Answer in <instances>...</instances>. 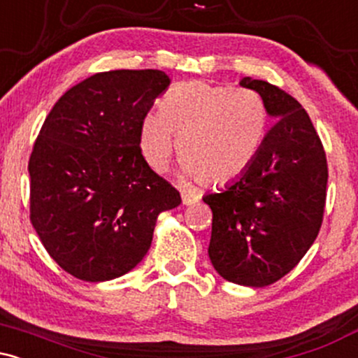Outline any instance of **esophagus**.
I'll list each match as a JSON object with an SVG mask.
<instances>
[{
  "label": "esophagus",
  "instance_id": "obj_1",
  "mask_svg": "<svg viewBox=\"0 0 358 358\" xmlns=\"http://www.w3.org/2000/svg\"><path fill=\"white\" fill-rule=\"evenodd\" d=\"M182 200H183L185 205H192V203H195L196 200H199V195H196V193L193 190H190V188H183V190H182Z\"/></svg>",
  "mask_w": 358,
  "mask_h": 358
}]
</instances>
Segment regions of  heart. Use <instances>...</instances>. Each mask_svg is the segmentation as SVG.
Here are the masks:
<instances>
[{
  "label": "heart",
  "instance_id": "heart-1",
  "mask_svg": "<svg viewBox=\"0 0 358 358\" xmlns=\"http://www.w3.org/2000/svg\"><path fill=\"white\" fill-rule=\"evenodd\" d=\"M266 121L264 102L254 90L187 82L166 94L162 116L146 117L141 151L148 165L163 170L175 134L183 173L208 185H225L252 165Z\"/></svg>",
  "mask_w": 358,
  "mask_h": 358
}]
</instances>
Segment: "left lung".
I'll return each mask as SVG.
<instances>
[{
  "mask_svg": "<svg viewBox=\"0 0 358 358\" xmlns=\"http://www.w3.org/2000/svg\"><path fill=\"white\" fill-rule=\"evenodd\" d=\"M276 119L249 170L208 193V256L236 285L262 287L286 276L311 248L323 222L328 165L322 139L301 104L266 80L244 77Z\"/></svg>",
  "mask_w": 358,
  "mask_h": 358,
  "instance_id": "obj_1",
  "label": "left lung"
}]
</instances>
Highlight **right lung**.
Returning a JSON list of instances; mask_svg holds the SVG:
<instances>
[{"label":"right lung","mask_w":358,"mask_h":358,"mask_svg":"<svg viewBox=\"0 0 358 358\" xmlns=\"http://www.w3.org/2000/svg\"><path fill=\"white\" fill-rule=\"evenodd\" d=\"M165 72H97L55 102L35 139L30 220L43 248L82 281L126 274L146 256L156 217L182 202L141 153Z\"/></svg>","instance_id":"right-lung-1"}]
</instances>
